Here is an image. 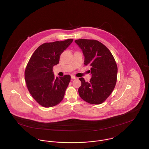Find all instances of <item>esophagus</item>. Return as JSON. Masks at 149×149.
<instances>
[{
    "label": "esophagus",
    "mask_w": 149,
    "mask_h": 149,
    "mask_svg": "<svg viewBox=\"0 0 149 149\" xmlns=\"http://www.w3.org/2000/svg\"><path fill=\"white\" fill-rule=\"evenodd\" d=\"M71 78H72V79H76V77L75 76H73V75H72V76H71Z\"/></svg>",
    "instance_id": "esophagus-1"
}]
</instances>
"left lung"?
<instances>
[{"label":"left lung","mask_w":149,"mask_h":149,"mask_svg":"<svg viewBox=\"0 0 149 149\" xmlns=\"http://www.w3.org/2000/svg\"><path fill=\"white\" fill-rule=\"evenodd\" d=\"M74 42L83 53L84 65L91 66L90 81L79 79L81 82L79 95L90 104H100L111 95L116 85L118 67L115 60L109 50L98 41L80 39Z\"/></svg>","instance_id":"left-lung-1"}]
</instances>
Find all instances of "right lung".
I'll return each instance as SVG.
<instances>
[{
    "instance_id": "1",
    "label": "right lung",
    "mask_w": 149,
    "mask_h": 149,
    "mask_svg": "<svg viewBox=\"0 0 149 149\" xmlns=\"http://www.w3.org/2000/svg\"><path fill=\"white\" fill-rule=\"evenodd\" d=\"M72 42V39H68L45 43L35 50L27 65L24 79L27 89L42 106H54L64 99L70 76L55 78L52 69L59 63L61 53Z\"/></svg>"
}]
</instances>
